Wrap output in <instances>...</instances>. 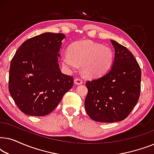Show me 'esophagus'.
I'll list each match as a JSON object with an SVG mask.
<instances>
[{
  "label": "esophagus",
  "instance_id": "1",
  "mask_svg": "<svg viewBox=\"0 0 154 154\" xmlns=\"http://www.w3.org/2000/svg\"><path fill=\"white\" fill-rule=\"evenodd\" d=\"M74 83L75 84H76V85H81V84L83 83V81H82V79H80V78H76V79H75L74 80Z\"/></svg>",
  "mask_w": 154,
  "mask_h": 154
}]
</instances>
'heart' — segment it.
Wrapping results in <instances>:
<instances>
[{
    "mask_svg": "<svg viewBox=\"0 0 154 154\" xmlns=\"http://www.w3.org/2000/svg\"><path fill=\"white\" fill-rule=\"evenodd\" d=\"M114 59L113 50L92 41H85L73 43L68 52L62 56V63L68 69H74L81 64V70L86 76L95 78L108 71Z\"/></svg>",
    "mask_w": 154,
    "mask_h": 154,
    "instance_id": "1",
    "label": "heart"
}]
</instances>
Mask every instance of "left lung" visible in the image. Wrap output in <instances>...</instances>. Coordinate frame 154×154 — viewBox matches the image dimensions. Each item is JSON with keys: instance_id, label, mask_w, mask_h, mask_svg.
Returning <instances> with one entry per match:
<instances>
[{"instance_id": "obj_1", "label": "left lung", "mask_w": 154, "mask_h": 154, "mask_svg": "<svg viewBox=\"0 0 154 154\" xmlns=\"http://www.w3.org/2000/svg\"><path fill=\"white\" fill-rule=\"evenodd\" d=\"M110 41L115 50L112 67L85 83L86 112L90 119L102 123L125 119L137 103L141 90L142 71L136 59L125 46Z\"/></svg>"}]
</instances>
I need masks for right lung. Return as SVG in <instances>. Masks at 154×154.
I'll return each mask as SVG.
<instances>
[{"label":"right lung","mask_w":154,"mask_h":154,"mask_svg":"<svg viewBox=\"0 0 154 154\" xmlns=\"http://www.w3.org/2000/svg\"><path fill=\"white\" fill-rule=\"evenodd\" d=\"M63 33H44L31 38L17 50L10 63L9 92L25 114L43 116L57 106L72 88V76L60 71L58 57Z\"/></svg>","instance_id":"add662e5"}]
</instances>
